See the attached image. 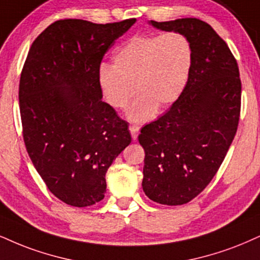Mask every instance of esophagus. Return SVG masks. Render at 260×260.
I'll return each mask as SVG.
<instances>
[{"label":"esophagus","instance_id":"1","mask_svg":"<svg viewBox=\"0 0 260 260\" xmlns=\"http://www.w3.org/2000/svg\"><path fill=\"white\" fill-rule=\"evenodd\" d=\"M130 133H131V137H133V140H136L137 136H139V133H140V127L136 126V125H131L129 127Z\"/></svg>","mask_w":260,"mask_h":260}]
</instances>
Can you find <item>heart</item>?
<instances>
[{
  "label": "heart",
  "instance_id": "obj_1",
  "mask_svg": "<svg viewBox=\"0 0 260 260\" xmlns=\"http://www.w3.org/2000/svg\"><path fill=\"white\" fill-rule=\"evenodd\" d=\"M193 65V47L184 35L168 32L130 38L102 65L98 84L102 98L114 110H124L133 123L149 120L156 107L164 110L183 92Z\"/></svg>",
  "mask_w": 260,
  "mask_h": 260
}]
</instances>
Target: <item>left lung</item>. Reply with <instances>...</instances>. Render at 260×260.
<instances>
[{"instance_id":"obj_1","label":"left lung","mask_w":260,"mask_h":260,"mask_svg":"<svg viewBox=\"0 0 260 260\" xmlns=\"http://www.w3.org/2000/svg\"><path fill=\"white\" fill-rule=\"evenodd\" d=\"M149 25L184 35L193 65L183 92L139 135L145 149L142 188L161 205L187 204L218 171L238 130L241 81L229 47L207 22L195 18Z\"/></svg>"}]
</instances>
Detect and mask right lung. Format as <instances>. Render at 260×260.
<instances>
[{"instance_id":"add662e5","label":"right lung","mask_w":260,"mask_h":260,"mask_svg":"<svg viewBox=\"0 0 260 260\" xmlns=\"http://www.w3.org/2000/svg\"><path fill=\"white\" fill-rule=\"evenodd\" d=\"M135 22L57 20L28 50L19 84L24 142L48 189L71 206L104 199L106 172L131 142L126 121L102 101L98 73Z\"/></svg>"}]
</instances>
